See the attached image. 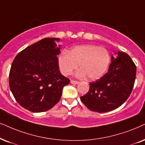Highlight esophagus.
Wrapping results in <instances>:
<instances>
[{
  "instance_id": "34e87169",
  "label": "esophagus",
  "mask_w": 145,
  "mask_h": 145,
  "mask_svg": "<svg viewBox=\"0 0 145 145\" xmlns=\"http://www.w3.org/2000/svg\"><path fill=\"white\" fill-rule=\"evenodd\" d=\"M71 84H77L79 83V82L76 81V80H71Z\"/></svg>"
}]
</instances>
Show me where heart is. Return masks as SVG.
<instances>
[{
	"mask_svg": "<svg viewBox=\"0 0 145 145\" xmlns=\"http://www.w3.org/2000/svg\"><path fill=\"white\" fill-rule=\"evenodd\" d=\"M58 61L60 70L64 75L71 74L79 65L80 70L76 73L77 76H87L90 80H95L106 72L110 56L106 48L86 44L76 46L68 53L63 52Z\"/></svg>",
	"mask_w": 145,
	"mask_h": 145,
	"instance_id": "1",
	"label": "heart"
}]
</instances>
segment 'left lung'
<instances>
[{"mask_svg":"<svg viewBox=\"0 0 145 145\" xmlns=\"http://www.w3.org/2000/svg\"><path fill=\"white\" fill-rule=\"evenodd\" d=\"M112 56L108 72L100 79L90 82V89L80 97L82 103L92 111L106 112L121 106L130 96L136 78L137 67L125 52Z\"/></svg>","mask_w":145,"mask_h":145,"instance_id":"obj_1","label":"left lung"}]
</instances>
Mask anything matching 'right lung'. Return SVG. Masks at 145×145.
<instances>
[{
    "instance_id": "add662e5",
    "label": "right lung",
    "mask_w": 145,
    "mask_h": 145,
    "mask_svg": "<svg viewBox=\"0 0 145 145\" xmlns=\"http://www.w3.org/2000/svg\"><path fill=\"white\" fill-rule=\"evenodd\" d=\"M45 38L20 51L9 72V86L20 106L33 112L50 109L61 99L63 89L70 82L61 74L57 56L61 51L54 40Z\"/></svg>"
}]
</instances>
